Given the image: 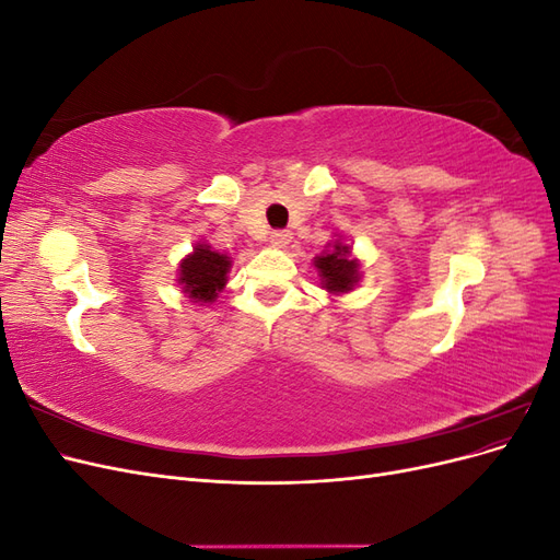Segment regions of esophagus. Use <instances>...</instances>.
Returning a JSON list of instances; mask_svg holds the SVG:
<instances>
[{"label": "esophagus", "instance_id": "esophagus-1", "mask_svg": "<svg viewBox=\"0 0 560 560\" xmlns=\"http://www.w3.org/2000/svg\"><path fill=\"white\" fill-rule=\"evenodd\" d=\"M290 243H292V233L290 231H273V233H270V245L278 247V249L287 247Z\"/></svg>", "mask_w": 560, "mask_h": 560}]
</instances>
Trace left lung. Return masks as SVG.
Instances as JSON below:
<instances>
[{
  "mask_svg": "<svg viewBox=\"0 0 560 560\" xmlns=\"http://www.w3.org/2000/svg\"><path fill=\"white\" fill-rule=\"evenodd\" d=\"M313 266L317 270L319 287L331 296L352 292L362 278V264L352 254V245L346 243L341 235L325 245V252L317 254Z\"/></svg>",
  "mask_w": 560,
  "mask_h": 560,
  "instance_id": "8db88e82",
  "label": "left lung"
}]
</instances>
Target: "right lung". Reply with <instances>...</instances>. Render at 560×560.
<instances>
[{
	"label": "right lung",
	"instance_id": "1",
	"mask_svg": "<svg viewBox=\"0 0 560 560\" xmlns=\"http://www.w3.org/2000/svg\"><path fill=\"white\" fill-rule=\"evenodd\" d=\"M231 266L233 259L229 254L214 249L206 241H198L177 266V284L182 294L198 306L214 303L229 282Z\"/></svg>",
	"mask_w": 560,
	"mask_h": 560
}]
</instances>
